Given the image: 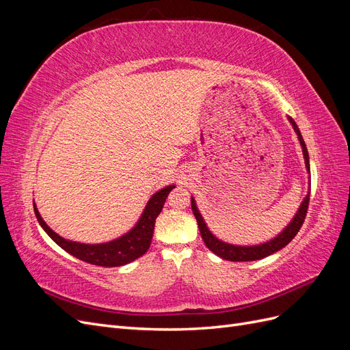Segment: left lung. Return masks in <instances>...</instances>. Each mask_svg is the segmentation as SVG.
Here are the masks:
<instances>
[{"instance_id":"1","label":"left lung","mask_w":350,"mask_h":350,"mask_svg":"<svg viewBox=\"0 0 350 350\" xmlns=\"http://www.w3.org/2000/svg\"><path fill=\"white\" fill-rule=\"evenodd\" d=\"M289 121L292 122L293 129L296 131V134H298V139L301 142V146H302V150H304V157H305V163H306V167L310 169V161H308V150H306V146L304 143V139L302 135L298 130V126H296L295 121L292 118H289ZM311 194V191H310ZM310 194L305 197V200L302 201V204L298 210V213H296V216L293 217V220L291 221V225L286 228L282 234L279 237H276L274 239H271L270 242H266V243H261V245H256V247H235V245H230V243H225L219 241L217 238H215L213 235L210 234V230L207 229L206 224L203 217H201V215L198 213V210L196 207V203L194 200L191 198V208H193V213L197 219V224H198V229H200V234H201V238H203L206 247L211 251L215 252L216 256L225 258V260H229V261H254V260H261L264 257L270 256V254L276 252L279 250H282L283 247L288 245V243L296 237V234H298L299 229L302 228L304 225V220L306 217V213H308V204H310Z\"/></svg>"}]
</instances>
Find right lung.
Listing matches in <instances>:
<instances>
[{
    "instance_id": "add662e5",
    "label": "right lung",
    "mask_w": 350,
    "mask_h": 350,
    "mask_svg": "<svg viewBox=\"0 0 350 350\" xmlns=\"http://www.w3.org/2000/svg\"><path fill=\"white\" fill-rule=\"evenodd\" d=\"M172 188L175 187H165L150 198L143 216L139 220V224L135 225V228L131 232L112 242L99 243V245H86V243L71 242L61 238L45 224L44 219L40 217L36 206H33V208L40 226L44 228V230L52 238V241L58 243L62 250L81 261L94 264V266L118 267L142 257L143 254H146V251L150 248V242L154 230V220L162 211L166 197L172 191Z\"/></svg>"
}]
</instances>
